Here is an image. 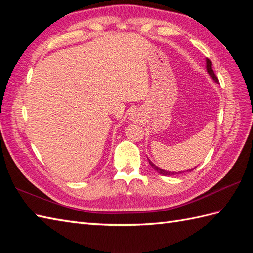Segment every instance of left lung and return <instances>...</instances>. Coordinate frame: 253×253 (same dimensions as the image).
Listing matches in <instances>:
<instances>
[{
  "label": "left lung",
  "mask_w": 253,
  "mask_h": 253,
  "mask_svg": "<svg viewBox=\"0 0 253 253\" xmlns=\"http://www.w3.org/2000/svg\"><path fill=\"white\" fill-rule=\"evenodd\" d=\"M207 71H208V73H209L210 76L212 77V79L214 80V82H215V83H218V79H217V77H216V75L214 74L213 69H212V62L210 61L209 58H207ZM149 163H150V165L152 166L153 169H155V170L158 171V173H160L161 175H163V176H171V175H176V174H181V173H184V171H178V173H176V171H168V170H164V169H162L158 168L157 165H154V164H153L150 160H149ZM193 169H191L187 170V171H191V170H193Z\"/></svg>",
  "instance_id": "8db88e82"
}]
</instances>
